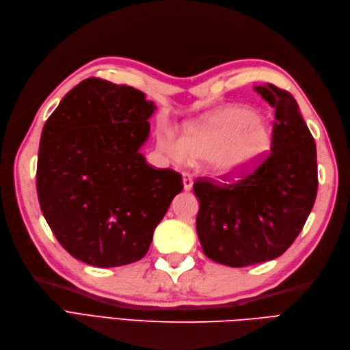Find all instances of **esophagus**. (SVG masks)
<instances>
[{
  "label": "esophagus",
  "instance_id": "34e87169",
  "mask_svg": "<svg viewBox=\"0 0 350 350\" xmlns=\"http://www.w3.org/2000/svg\"><path fill=\"white\" fill-rule=\"evenodd\" d=\"M183 184H184L185 191H189V189L193 188V176L189 175L188 172L183 174Z\"/></svg>",
  "mask_w": 350,
  "mask_h": 350
}]
</instances>
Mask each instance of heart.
Here are the masks:
<instances>
[{"label": "heart", "instance_id": "obj_1", "mask_svg": "<svg viewBox=\"0 0 350 350\" xmlns=\"http://www.w3.org/2000/svg\"><path fill=\"white\" fill-rule=\"evenodd\" d=\"M273 144V129L256 112L225 107L187 129L183 142L165 135L162 147L172 159L208 157V172L217 179H238L250 172Z\"/></svg>", "mask_w": 350, "mask_h": 350}]
</instances>
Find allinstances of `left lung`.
<instances>
[{"instance_id": "left-lung-1", "label": "left lung", "mask_w": 350, "mask_h": 350, "mask_svg": "<svg viewBox=\"0 0 350 350\" xmlns=\"http://www.w3.org/2000/svg\"><path fill=\"white\" fill-rule=\"evenodd\" d=\"M276 109L269 156L234 184L194 183L197 235L206 256L229 267L278 258L299 235L319 188L315 142L292 94L256 86Z\"/></svg>"}]
</instances>
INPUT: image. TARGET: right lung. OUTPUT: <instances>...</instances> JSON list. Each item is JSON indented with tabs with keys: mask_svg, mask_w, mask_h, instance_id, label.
Segmentation results:
<instances>
[{
	"mask_svg": "<svg viewBox=\"0 0 350 350\" xmlns=\"http://www.w3.org/2000/svg\"><path fill=\"white\" fill-rule=\"evenodd\" d=\"M154 109L143 92L90 77L45 122L38 198L51 230L74 258L94 267L142 260L183 191L181 175L154 169L139 152Z\"/></svg>",
	"mask_w": 350,
	"mask_h": 350,
	"instance_id": "add662e5",
	"label": "right lung"
}]
</instances>
